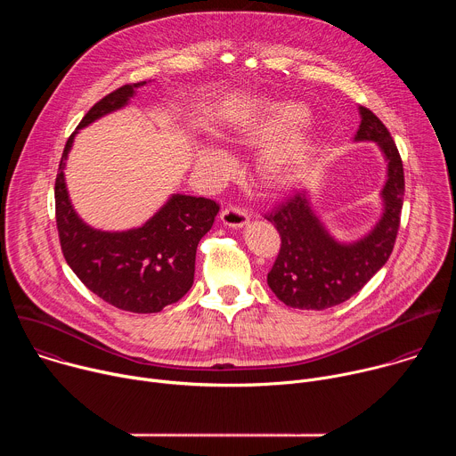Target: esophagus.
Returning <instances> with one entry per match:
<instances>
[{"instance_id":"34e87169","label":"esophagus","mask_w":456,"mask_h":456,"mask_svg":"<svg viewBox=\"0 0 456 456\" xmlns=\"http://www.w3.org/2000/svg\"><path fill=\"white\" fill-rule=\"evenodd\" d=\"M222 222L227 225V227H234V229H240L243 225L248 224V213L243 209V208H236V206H229L222 211L220 215Z\"/></svg>"}]
</instances>
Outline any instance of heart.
Instances as JSON below:
<instances>
[{
    "label": "heart",
    "instance_id": "heart-1",
    "mask_svg": "<svg viewBox=\"0 0 456 456\" xmlns=\"http://www.w3.org/2000/svg\"><path fill=\"white\" fill-rule=\"evenodd\" d=\"M308 110L296 101H257L248 104L234 122V135L241 141L262 142L259 167L273 183L287 182L306 162L310 141L299 132ZM197 162L208 173H225L231 167L229 153L218 144H202Z\"/></svg>",
    "mask_w": 456,
    "mask_h": 456
}]
</instances>
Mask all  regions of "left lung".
Masks as SVG:
<instances>
[{
	"label": "left lung",
	"instance_id": "left-lung-1",
	"mask_svg": "<svg viewBox=\"0 0 456 456\" xmlns=\"http://www.w3.org/2000/svg\"><path fill=\"white\" fill-rule=\"evenodd\" d=\"M359 115L354 142H375L386 160L382 215L359 240L339 241L315 215L308 191H290L265 215L281 236L267 283L287 306L324 310L350 299L384 267L394 250L404 197L403 160L379 117L364 106H359Z\"/></svg>",
	"mask_w": 456,
	"mask_h": 456
}]
</instances>
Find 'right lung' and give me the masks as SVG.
Instances as JSON below:
<instances>
[{
	"mask_svg": "<svg viewBox=\"0 0 456 456\" xmlns=\"http://www.w3.org/2000/svg\"><path fill=\"white\" fill-rule=\"evenodd\" d=\"M144 85H124L108 94L67 141L55 178V220L64 259L95 296L126 312L155 314L191 289L199 241L213 227L220 206L176 192L141 227L101 231L76 213L64 180V166L79 129L127 106Z\"/></svg>",
	"mask_w": 456,
	"mask_h": 456,
	"instance_id": "right-lung-1",
	"label": "right lung"
}]
</instances>
